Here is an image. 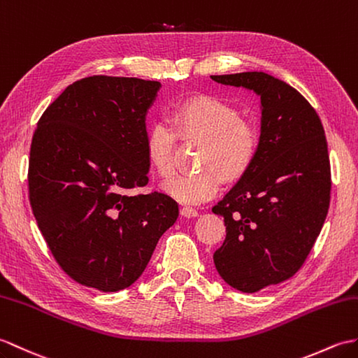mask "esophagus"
<instances>
[{"instance_id":"1","label":"esophagus","mask_w":358,"mask_h":358,"mask_svg":"<svg viewBox=\"0 0 358 358\" xmlns=\"http://www.w3.org/2000/svg\"><path fill=\"white\" fill-rule=\"evenodd\" d=\"M180 215L185 218H195V217H198V212L195 209H192V207H181Z\"/></svg>"}]
</instances>
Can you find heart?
<instances>
[{"mask_svg": "<svg viewBox=\"0 0 358 358\" xmlns=\"http://www.w3.org/2000/svg\"><path fill=\"white\" fill-rule=\"evenodd\" d=\"M177 134L204 140L198 155V164L203 169L180 173L163 185L164 194L187 206L209 201L218 194L224 177H244L261 149L259 124L239 115L236 106L213 96L186 99L173 106L171 123L159 119L146 132L148 162L163 178L172 176L176 169Z\"/></svg>", "mask_w": 358, "mask_h": 358, "instance_id": "b5f03b06", "label": "heart"}]
</instances>
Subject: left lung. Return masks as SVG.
Instances as JSON below:
<instances>
[{
	"label": "left lung",
	"instance_id": "obj_1",
	"mask_svg": "<svg viewBox=\"0 0 358 358\" xmlns=\"http://www.w3.org/2000/svg\"><path fill=\"white\" fill-rule=\"evenodd\" d=\"M210 78L261 96L257 159L212 207L226 224V239L213 253L215 267L230 287L255 293L294 276L325 222L331 199L325 129L296 88L267 73Z\"/></svg>",
	"mask_w": 358,
	"mask_h": 358
}]
</instances>
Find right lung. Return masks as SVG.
<instances>
[{
  "instance_id": "obj_1",
  "label": "right lung",
  "mask_w": 358,
  "mask_h": 358,
  "mask_svg": "<svg viewBox=\"0 0 358 358\" xmlns=\"http://www.w3.org/2000/svg\"><path fill=\"white\" fill-rule=\"evenodd\" d=\"M160 82L90 76L50 103L33 132L29 198L59 267L80 285L119 292L145 271L178 218L148 185L146 113Z\"/></svg>"
}]
</instances>
